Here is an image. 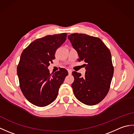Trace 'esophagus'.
<instances>
[{"instance_id":"esophagus-1","label":"esophagus","mask_w":134,"mask_h":134,"mask_svg":"<svg viewBox=\"0 0 134 134\" xmlns=\"http://www.w3.org/2000/svg\"><path fill=\"white\" fill-rule=\"evenodd\" d=\"M71 72H72V71L71 70H68V72H69V74H71Z\"/></svg>"}]
</instances>
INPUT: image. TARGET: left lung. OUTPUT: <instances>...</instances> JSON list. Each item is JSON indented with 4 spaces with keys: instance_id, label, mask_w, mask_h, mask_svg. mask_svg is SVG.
Returning <instances> with one entry per match:
<instances>
[{
    "instance_id": "obj_1",
    "label": "left lung",
    "mask_w": 134,
    "mask_h": 134,
    "mask_svg": "<svg viewBox=\"0 0 134 134\" xmlns=\"http://www.w3.org/2000/svg\"><path fill=\"white\" fill-rule=\"evenodd\" d=\"M76 51L79 60H83L85 75L73 71L71 85L75 97L82 103L94 105L109 92L113 75L110 51L101 39L85 34L73 33L68 36Z\"/></svg>"
}]
</instances>
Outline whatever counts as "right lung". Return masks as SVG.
Here are the masks:
<instances>
[{
	"label": "right lung",
	"mask_w": 134,
	"mask_h": 134,
	"mask_svg": "<svg viewBox=\"0 0 134 134\" xmlns=\"http://www.w3.org/2000/svg\"><path fill=\"white\" fill-rule=\"evenodd\" d=\"M67 35L64 33L37 39L21 54L17 67L20 88L25 98L36 106L45 107L55 101L68 75L65 69L50 74L48 68Z\"/></svg>",
	"instance_id": "add662e5"
}]
</instances>
